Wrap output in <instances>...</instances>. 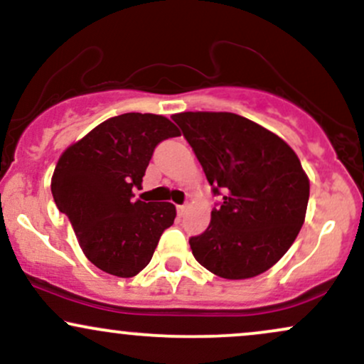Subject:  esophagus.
<instances>
[{"label": "esophagus", "instance_id": "34e87169", "mask_svg": "<svg viewBox=\"0 0 364 364\" xmlns=\"http://www.w3.org/2000/svg\"><path fill=\"white\" fill-rule=\"evenodd\" d=\"M186 205H178V214L179 215H185V212H186Z\"/></svg>", "mask_w": 364, "mask_h": 364}]
</instances>
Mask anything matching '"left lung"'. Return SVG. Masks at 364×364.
Here are the masks:
<instances>
[{
	"instance_id": "obj_1",
	"label": "left lung",
	"mask_w": 364,
	"mask_h": 364,
	"mask_svg": "<svg viewBox=\"0 0 364 364\" xmlns=\"http://www.w3.org/2000/svg\"><path fill=\"white\" fill-rule=\"evenodd\" d=\"M214 193L210 224L190 240L196 262L229 281L257 277L286 255L301 231L310 179L281 136L235 112L173 114Z\"/></svg>"
}]
</instances>
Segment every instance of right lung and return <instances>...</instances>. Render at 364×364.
<instances>
[{
  "label": "right lung",
  "instance_id": "obj_1",
  "mask_svg": "<svg viewBox=\"0 0 364 364\" xmlns=\"http://www.w3.org/2000/svg\"><path fill=\"white\" fill-rule=\"evenodd\" d=\"M166 116L127 112L102 121L70 145L51 178L53 198L68 215L83 255L104 272L135 277L149 265L176 207L141 202V186L159 141L178 136Z\"/></svg>",
  "mask_w": 364,
  "mask_h": 364
}]
</instances>
